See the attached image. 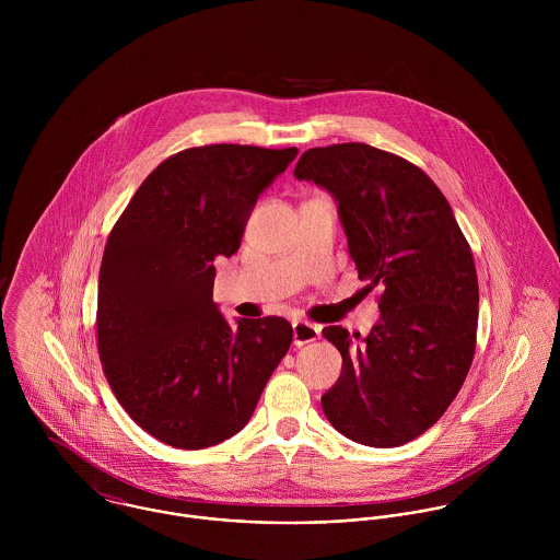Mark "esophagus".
<instances>
[{"instance_id": "obj_1", "label": "esophagus", "mask_w": 560, "mask_h": 560, "mask_svg": "<svg viewBox=\"0 0 560 560\" xmlns=\"http://www.w3.org/2000/svg\"><path fill=\"white\" fill-rule=\"evenodd\" d=\"M319 336V325H313L308 320H295L293 323V345L295 347H304L308 342H315Z\"/></svg>"}]
</instances>
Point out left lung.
Listing matches in <instances>:
<instances>
[{
    "label": "left lung",
    "mask_w": 560,
    "mask_h": 560,
    "mask_svg": "<svg viewBox=\"0 0 560 560\" xmlns=\"http://www.w3.org/2000/svg\"><path fill=\"white\" fill-rule=\"evenodd\" d=\"M295 176L334 196L364 289H382L366 338L323 329L342 355L320 397L325 418L358 444L400 446L440 420L470 371L479 320L470 245L438 185L393 153L360 142L311 149Z\"/></svg>",
    "instance_id": "left-lung-1"
}]
</instances>
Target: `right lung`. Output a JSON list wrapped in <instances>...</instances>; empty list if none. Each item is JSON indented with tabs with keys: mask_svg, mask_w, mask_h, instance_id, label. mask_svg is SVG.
Wrapping results in <instances>:
<instances>
[{
	"mask_svg": "<svg viewBox=\"0 0 560 560\" xmlns=\"http://www.w3.org/2000/svg\"><path fill=\"white\" fill-rule=\"evenodd\" d=\"M295 158L241 144L180 151L147 176L105 243L98 358L118 402L167 446L240 433L291 347L282 317L226 323L213 260L240 249L258 196Z\"/></svg>",
	"mask_w": 560,
	"mask_h": 560,
	"instance_id": "obj_1",
	"label": "right lung"
}]
</instances>
